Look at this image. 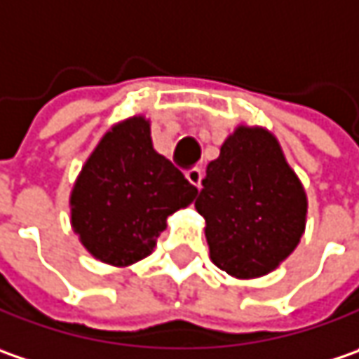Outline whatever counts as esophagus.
Wrapping results in <instances>:
<instances>
[{
	"label": "esophagus",
	"instance_id": "1",
	"mask_svg": "<svg viewBox=\"0 0 359 359\" xmlns=\"http://www.w3.org/2000/svg\"><path fill=\"white\" fill-rule=\"evenodd\" d=\"M187 180L193 184V187H201V180H203V170L201 168H191V170H187Z\"/></svg>",
	"mask_w": 359,
	"mask_h": 359
}]
</instances>
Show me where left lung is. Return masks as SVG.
I'll return each instance as SVG.
<instances>
[{
  "instance_id": "left-lung-1",
  "label": "left lung",
  "mask_w": 359,
  "mask_h": 359,
  "mask_svg": "<svg viewBox=\"0 0 359 359\" xmlns=\"http://www.w3.org/2000/svg\"><path fill=\"white\" fill-rule=\"evenodd\" d=\"M195 207L207 221L212 263L249 279L273 271L297 247L307 201L275 136L239 126L207 166Z\"/></svg>"
}]
</instances>
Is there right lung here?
<instances>
[{
    "mask_svg": "<svg viewBox=\"0 0 359 359\" xmlns=\"http://www.w3.org/2000/svg\"><path fill=\"white\" fill-rule=\"evenodd\" d=\"M193 187L152 149L142 116L114 126L88 158L72 191V226L96 259L130 265L149 255L166 217L191 205Z\"/></svg>",
    "mask_w": 359,
    "mask_h": 359,
    "instance_id": "obj_1",
    "label": "right lung"
}]
</instances>
